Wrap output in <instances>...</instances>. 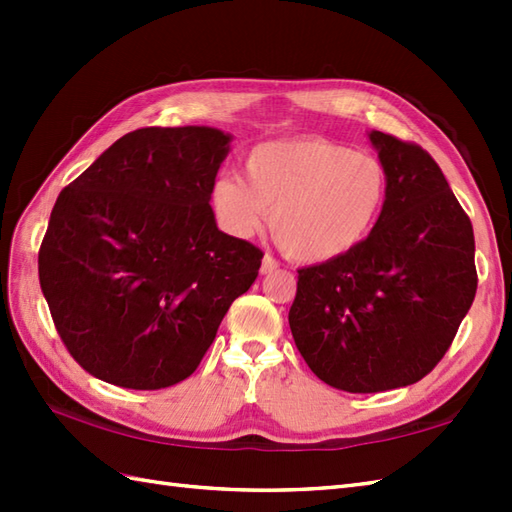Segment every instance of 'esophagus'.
Masks as SVG:
<instances>
[{"mask_svg":"<svg viewBox=\"0 0 512 512\" xmlns=\"http://www.w3.org/2000/svg\"><path fill=\"white\" fill-rule=\"evenodd\" d=\"M277 268H279V262H277V259H275L273 255H266V257L262 259V273H264V275L273 273V270H277Z\"/></svg>","mask_w":512,"mask_h":512,"instance_id":"34e87169","label":"esophagus"}]
</instances>
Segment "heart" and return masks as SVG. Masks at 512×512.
<instances>
[{
  "instance_id": "heart-1",
  "label": "heart",
  "mask_w": 512,
  "mask_h": 512,
  "mask_svg": "<svg viewBox=\"0 0 512 512\" xmlns=\"http://www.w3.org/2000/svg\"><path fill=\"white\" fill-rule=\"evenodd\" d=\"M244 180L222 176L211 209L228 235L253 237L270 213L286 255L319 264L343 257L374 233L389 198V171L374 154L328 138L270 140L244 158Z\"/></svg>"
}]
</instances>
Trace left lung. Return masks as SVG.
Instances as JSON below:
<instances>
[{"instance_id": "obj_1", "label": "left lung", "mask_w": 512, "mask_h": 512, "mask_svg": "<svg viewBox=\"0 0 512 512\" xmlns=\"http://www.w3.org/2000/svg\"><path fill=\"white\" fill-rule=\"evenodd\" d=\"M389 198L352 253L299 268L288 323L303 361L350 394L418 383L447 354L477 290L475 237L438 162L372 132Z\"/></svg>"}]
</instances>
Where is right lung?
Wrapping results in <instances>:
<instances>
[{"label":"right lung","instance_id":"obj_1","mask_svg":"<svg viewBox=\"0 0 512 512\" xmlns=\"http://www.w3.org/2000/svg\"><path fill=\"white\" fill-rule=\"evenodd\" d=\"M231 136L143 127L65 187L39 248V284L65 350L125 389L189 378L264 253L222 233L209 204Z\"/></svg>","mask_w":512,"mask_h":512}]
</instances>
